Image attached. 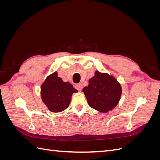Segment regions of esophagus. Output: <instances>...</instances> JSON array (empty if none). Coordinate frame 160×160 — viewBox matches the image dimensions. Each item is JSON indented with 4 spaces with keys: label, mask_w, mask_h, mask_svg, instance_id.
I'll return each mask as SVG.
<instances>
[{
    "label": "esophagus",
    "mask_w": 160,
    "mask_h": 160,
    "mask_svg": "<svg viewBox=\"0 0 160 160\" xmlns=\"http://www.w3.org/2000/svg\"><path fill=\"white\" fill-rule=\"evenodd\" d=\"M75 88L78 91H81L82 89H83V85H82L81 83H77L75 85Z\"/></svg>",
    "instance_id": "34e87169"
}]
</instances>
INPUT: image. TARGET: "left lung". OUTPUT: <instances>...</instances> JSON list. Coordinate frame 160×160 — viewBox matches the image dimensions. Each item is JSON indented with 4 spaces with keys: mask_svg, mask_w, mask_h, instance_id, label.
Returning a JSON list of instances; mask_svg holds the SVG:
<instances>
[{
    "mask_svg": "<svg viewBox=\"0 0 160 160\" xmlns=\"http://www.w3.org/2000/svg\"><path fill=\"white\" fill-rule=\"evenodd\" d=\"M83 91L91 108L106 113L118 105L122 88L113 77L96 71Z\"/></svg>",
    "mask_w": 160,
    "mask_h": 160,
    "instance_id": "left-lung-1",
    "label": "left lung"
}]
</instances>
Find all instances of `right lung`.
I'll use <instances>...</instances> for the list:
<instances>
[{
  "mask_svg": "<svg viewBox=\"0 0 160 160\" xmlns=\"http://www.w3.org/2000/svg\"><path fill=\"white\" fill-rule=\"evenodd\" d=\"M77 90L69 82H63L57 72L47 77L41 86L42 100L52 112H61L69 107L71 98Z\"/></svg>",
  "mask_w": 160,
  "mask_h": 160,
  "instance_id": "obj_1",
  "label": "right lung"
}]
</instances>
